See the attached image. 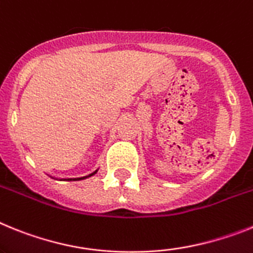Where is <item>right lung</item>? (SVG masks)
Segmentation results:
<instances>
[{
    "mask_svg": "<svg viewBox=\"0 0 253 253\" xmlns=\"http://www.w3.org/2000/svg\"><path fill=\"white\" fill-rule=\"evenodd\" d=\"M96 172H98V169H96V170H94L93 173H90V174H87V175H84V177H79V178H65V179H63V181H81V179L89 178V177H91V175H94V174H95ZM52 178H54V177H52ZM54 179H56V178H54Z\"/></svg>",
    "mask_w": 253,
    "mask_h": 253,
    "instance_id": "add662e5",
    "label": "right lung"
}]
</instances>
